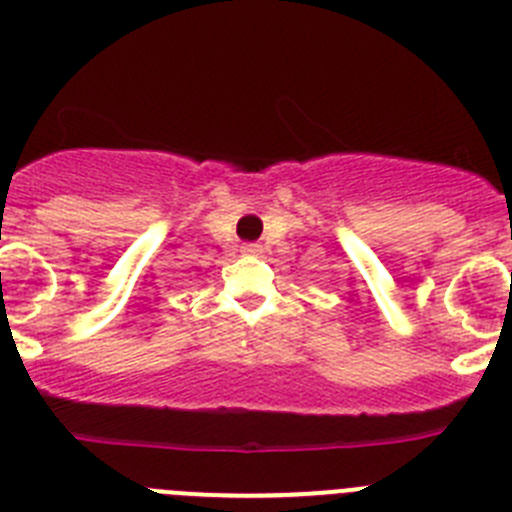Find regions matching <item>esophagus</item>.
Listing matches in <instances>:
<instances>
[{
  "label": "esophagus",
  "mask_w": 512,
  "mask_h": 512,
  "mask_svg": "<svg viewBox=\"0 0 512 512\" xmlns=\"http://www.w3.org/2000/svg\"><path fill=\"white\" fill-rule=\"evenodd\" d=\"M243 253H259V243H243Z\"/></svg>",
  "instance_id": "1"
}]
</instances>
